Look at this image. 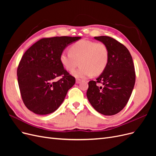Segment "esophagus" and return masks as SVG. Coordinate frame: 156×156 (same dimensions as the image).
I'll list each match as a JSON object with an SVG mask.
<instances>
[{"label":"esophagus","mask_w":156,"mask_h":156,"mask_svg":"<svg viewBox=\"0 0 156 156\" xmlns=\"http://www.w3.org/2000/svg\"><path fill=\"white\" fill-rule=\"evenodd\" d=\"M81 82V79H76V83H77V84H79Z\"/></svg>","instance_id":"1"}]
</instances>
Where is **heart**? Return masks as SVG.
<instances>
[{
    "mask_svg": "<svg viewBox=\"0 0 156 156\" xmlns=\"http://www.w3.org/2000/svg\"><path fill=\"white\" fill-rule=\"evenodd\" d=\"M69 50L60 53V61L69 72H73L79 64L81 66L73 72L75 77L86 78L93 75H100L104 72L109 56L104 44L81 40L71 46Z\"/></svg>",
    "mask_w": 156,
    "mask_h": 156,
    "instance_id": "1",
    "label": "heart"
}]
</instances>
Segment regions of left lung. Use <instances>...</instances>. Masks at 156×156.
I'll use <instances>...</instances> for the list:
<instances>
[{
	"instance_id": "left-lung-1",
	"label": "left lung",
	"mask_w": 156,
	"mask_h": 156,
	"mask_svg": "<svg viewBox=\"0 0 156 156\" xmlns=\"http://www.w3.org/2000/svg\"><path fill=\"white\" fill-rule=\"evenodd\" d=\"M104 44L108 50L105 69L96 81L88 83L87 96L95 110L111 116L119 113L126 105L135 83V72L131 55L126 47L112 37H94ZM102 83L103 87H98Z\"/></svg>"
}]
</instances>
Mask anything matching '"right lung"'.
Wrapping results in <instances>:
<instances>
[{"instance_id": "right-lung-1", "label": "right lung", "mask_w": 156, "mask_h": 156, "mask_svg": "<svg viewBox=\"0 0 156 156\" xmlns=\"http://www.w3.org/2000/svg\"><path fill=\"white\" fill-rule=\"evenodd\" d=\"M81 37L42 38L22 56L17 68V80L23 103L35 114L55 112L62 104L75 79L64 69L60 53ZM62 78L56 81L58 76Z\"/></svg>"}]
</instances>
